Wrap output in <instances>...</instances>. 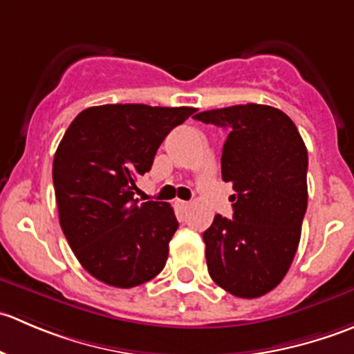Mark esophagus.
Segmentation results:
<instances>
[{"label": "esophagus", "mask_w": 354, "mask_h": 354, "mask_svg": "<svg viewBox=\"0 0 354 354\" xmlns=\"http://www.w3.org/2000/svg\"><path fill=\"white\" fill-rule=\"evenodd\" d=\"M174 205H176L178 209H181V210H187L188 207H190V203L185 202V200H180V198H178V200H174Z\"/></svg>", "instance_id": "34e87169"}]
</instances>
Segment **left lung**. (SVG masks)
Instances as JSON below:
<instances>
[{
    "label": "left lung",
    "instance_id": "obj_1",
    "mask_svg": "<svg viewBox=\"0 0 354 354\" xmlns=\"http://www.w3.org/2000/svg\"><path fill=\"white\" fill-rule=\"evenodd\" d=\"M226 128L221 169L233 183V219L217 214L203 233L214 283L238 298L272 291L289 270L308 202V154L298 128L272 106L240 104L195 114Z\"/></svg>",
    "mask_w": 354,
    "mask_h": 354
}]
</instances>
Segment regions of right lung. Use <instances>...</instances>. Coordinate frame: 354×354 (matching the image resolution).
<instances>
[{"label": "right lung", "mask_w": 354, "mask_h": 354, "mask_svg": "<svg viewBox=\"0 0 354 354\" xmlns=\"http://www.w3.org/2000/svg\"><path fill=\"white\" fill-rule=\"evenodd\" d=\"M195 108L104 104L82 111L53 160L59 224L91 276L114 288H135L164 269L178 230L166 202L133 198L137 180L174 127Z\"/></svg>", "instance_id": "add662e5"}]
</instances>
